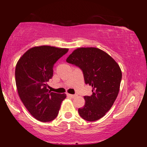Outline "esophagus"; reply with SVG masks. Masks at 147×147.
Returning a JSON list of instances; mask_svg holds the SVG:
<instances>
[{
  "label": "esophagus",
  "instance_id": "34e87169",
  "mask_svg": "<svg viewBox=\"0 0 147 147\" xmlns=\"http://www.w3.org/2000/svg\"><path fill=\"white\" fill-rule=\"evenodd\" d=\"M67 96L70 97V98H75L77 96V94H67Z\"/></svg>",
  "mask_w": 147,
  "mask_h": 147
}]
</instances>
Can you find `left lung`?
Listing matches in <instances>:
<instances>
[{"mask_svg": "<svg viewBox=\"0 0 147 147\" xmlns=\"http://www.w3.org/2000/svg\"><path fill=\"white\" fill-rule=\"evenodd\" d=\"M83 74L85 84L92 88L91 96H84L85 104L78 109L80 116L88 121L103 117L118 96L122 73L119 66L107 53L97 48H79L66 59Z\"/></svg>", "mask_w": 147, "mask_h": 147, "instance_id": "1", "label": "left lung"}]
</instances>
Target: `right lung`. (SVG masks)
Here are the masks:
<instances>
[{"label": "right lung", "instance_id": "obj_1", "mask_svg": "<svg viewBox=\"0 0 147 147\" xmlns=\"http://www.w3.org/2000/svg\"><path fill=\"white\" fill-rule=\"evenodd\" d=\"M69 49L50 46L29 49L18 61L15 80L18 92L29 112L38 121L49 122L57 116L65 94L51 92L47 82L53 77V66Z\"/></svg>", "mask_w": 147, "mask_h": 147}]
</instances>
